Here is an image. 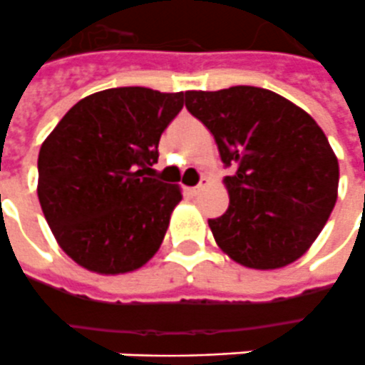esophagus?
Instances as JSON below:
<instances>
[{"label": "esophagus", "mask_w": 365, "mask_h": 365, "mask_svg": "<svg viewBox=\"0 0 365 365\" xmlns=\"http://www.w3.org/2000/svg\"><path fill=\"white\" fill-rule=\"evenodd\" d=\"M209 185V180H201V183L199 185H195V187H190V193L191 195H199L201 191H205V187Z\"/></svg>", "instance_id": "1"}]
</instances>
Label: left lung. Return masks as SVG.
Returning <instances> with one entry per match:
<instances>
[{
    "instance_id": "8db88e82",
    "label": "left lung",
    "mask_w": 365,
    "mask_h": 365,
    "mask_svg": "<svg viewBox=\"0 0 365 365\" xmlns=\"http://www.w3.org/2000/svg\"><path fill=\"white\" fill-rule=\"evenodd\" d=\"M185 106L234 168L224 178L230 205L209 220L218 247L259 271L302 257L339 193V160L323 129L306 110L259 86L187 91Z\"/></svg>"
}]
</instances>
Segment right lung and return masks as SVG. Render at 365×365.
I'll return each mask as SVG.
<instances>
[{"mask_svg": "<svg viewBox=\"0 0 365 365\" xmlns=\"http://www.w3.org/2000/svg\"><path fill=\"white\" fill-rule=\"evenodd\" d=\"M183 93L106 88L79 100L38 155V201L61 250L86 271L123 274L153 259L182 201L150 178Z\"/></svg>", "mask_w": 365, "mask_h": 365, "instance_id": "obj_1", "label": "right lung"}]
</instances>
